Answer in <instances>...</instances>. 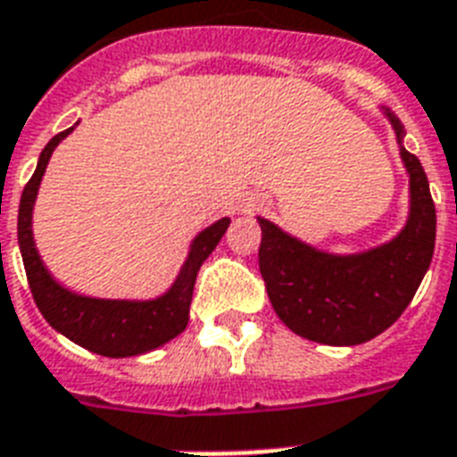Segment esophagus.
Instances as JSON below:
<instances>
[{"label":"esophagus","instance_id":"esophagus-1","mask_svg":"<svg viewBox=\"0 0 457 457\" xmlns=\"http://www.w3.org/2000/svg\"><path fill=\"white\" fill-rule=\"evenodd\" d=\"M259 205H262V200L259 198H243V200H238V212H245V214H250V212L257 210Z\"/></svg>","mask_w":457,"mask_h":457}]
</instances>
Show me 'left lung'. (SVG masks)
<instances>
[{"instance_id":"1","label":"left lung","mask_w":457,"mask_h":457,"mask_svg":"<svg viewBox=\"0 0 457 457\" xmlns=\"http://www.w3.org/2000/svg\"><path fill=\"white\" fill-rule=\"evenodd\" d=\"M396 138L403 125L386 111ZM411 177V214L386 245L337 257L283 233L259 219V271L278 319L299 337L332 346L363 345L406 312L432 264L436 210L429 181L413 153L401 145Z\"/></svg>"}]
</instances>
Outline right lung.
Returning a JSON list of instances; mask_svg holds the SVG:
<instances>
[{"label":"right lung","instance_id":"obj_1","mask_svg":"<svg viewBox=\"0 0 457 457\" xmlns=\"http://www.w3.org/2000/svg\"><path fill=\"white\" fill-rule=\"evenodd\" d=\"M72 131L65 129L51 138L44 145L39 155L37 170L25 184L18 207V245L23 254L25 273L35 297V304L42 316L49 320L51 328L63 332L65 337L75 345L84 346L101 356L111 359H125V356H138L165 345L174 339L179 332L188 326V309H191L193 287L200 266L217 247L221 236L226 233L231 219H219L217 224L207 226L205 231L195 236L184 269L174 280V286L158 299L151 302H127V299H94L82 297L75 292L65 290L51 278L44 269L42 259L37 254L35 240H32V205L37 198L39 181L44 170L49 165L54 148Z\"/></svg>","mask_w":457,"mask_h":457}]
</instances>
